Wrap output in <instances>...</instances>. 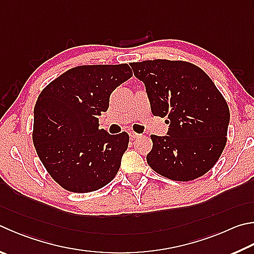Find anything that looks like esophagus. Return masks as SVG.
<instances>
[{"label":"esophagus","mask_w":254,"mask_h":254,"mask_svg":"<svg viewBox=\"0 0 254 254\" xmlns=\"http://www.w3.org/2000/svg\"><path fill=\"white\" fill-rule=\"evenodd\" d=\"M128 134H130V137H131V139H136V137L141 136L140 133H136V132H134V131H131L130 133H128Z\"/></svg>","instance_id":"34e87169"}]
</instances>
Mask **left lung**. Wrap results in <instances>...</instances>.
I'll return each mask as SVG.
<instances>
[{
  "label": "left lung",
  "instance_id": "obj_1",
  "mask_svg": "<svg viewBox=\"0 0 254 254\" xmlns=\"http://www.w3.org/2000/svg\"><path fill=\"white\" fill-rule=\"evenodd\" d=\"M144 83L151 111L168 117V135H151L150 168L174 181H192L213 168L227 144L229 107L209 75L187 61L147 60L131 64Z\"/></svg>",
  "mask_w": 254,
  "mask_h": 254
}]
</instances>
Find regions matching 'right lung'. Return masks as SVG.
<instances>
[{"mask_svg": "<svg viewBox=\"0 0 254 254\" xmlns=\"http://www.w3.org/2000/svg\"><path fill=\"white\" fill-rule=\"evenodd\" d=\"M132 76L127 63L80 65L44 87L34 107L32 139L55 182L75 193L96 191L117 175L128 134L99 130L110 95Z\"/></svg>", "mask_w": 254, "mask_h": 254, "instance_id": "1", "label": "right lung"}]
</instances>
